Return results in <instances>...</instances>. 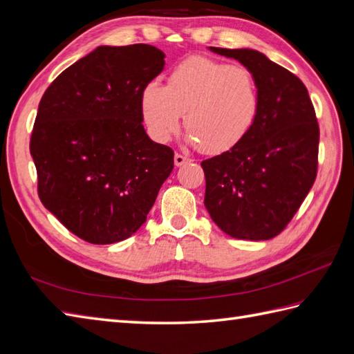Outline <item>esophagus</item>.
I'll return each instance as SVG.
<instances>
[{
  "label": "esophagus",
  "instance_id": "obj_1",
  "mask_svg": "<svg viewBox=\"0 0 354 354\" xmlns=\"http://www.w3.org/2000/svg\"><path fill=\"white\" fill-rule=\"evenodd\" d=\"M188 161H192V160L184 157V155H180V153H175V166L179 167V166H183V164H185Z\"/></svg>",
  "mask_w": 354,
  "mask_h": 354
}]
</instances>
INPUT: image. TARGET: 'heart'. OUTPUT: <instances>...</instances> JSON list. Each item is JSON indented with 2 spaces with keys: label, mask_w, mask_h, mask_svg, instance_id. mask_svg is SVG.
Returning <instances> with one entry per match:
<instances>
[{
  "label": "heart",
  "mask_w": 354,
  "mask_h": 354,
  "mask_svg": "<svg viewBox=\"0 0 354 354\" xmlns=\"http://www.w3.org/2000/svg\"><path fill=\"white\" fill-rule=\"evenodd\" d=\"M259 110V88L244 66L196 55L179 63L169 84L149 83L142 95L151 136L167 142L184 114L188 142L205 153L232 149L248 136Z\"/></svg>",
  "instance_id": "b5f03b06"
}]
</instances>
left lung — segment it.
Here are the masks:
<instances>
[{
  "instance_id": "obj_1",
  "label": "left lung",
  "mask_w": 354,
  "mask_h": 354,
  "mask_svg": "<svg viewBox=\"0 0 354 354\" xmlns=\"http://www.w3.org/2000/svg\"><path fill=\"white\" fill-rule=\"evenodd\" d=\"M235 59L259 88V110L240 143L202 161L205 208L229 236L262 241L281 234L314 185L319 128L308 88L254 49L209 46Z\"/></svg>"
}]
</instances>
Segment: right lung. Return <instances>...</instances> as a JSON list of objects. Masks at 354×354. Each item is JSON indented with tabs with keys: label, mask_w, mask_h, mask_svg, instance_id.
I'll list each match as a JSON object with an SVG mask.
<instances>
[{
	"label": "right lung",
	"mask_w": 354,
	"mask_h": 354,
	"mask_svg": "<svg viewBox=\"0 0 354 354\" xmlns=\"http://www.w3.org/2000/svg\"><path fill=\"white\" fill-rule=\"evenodd\" d=\"M146 44L97 46L39 104L30 140L44 207L72 234L111 244L137 232L174 170V151L143 127L142 95L164 69Z\"/></svg>",
	"instance_id": "obj_1"
}]
</instances>
